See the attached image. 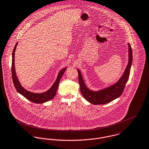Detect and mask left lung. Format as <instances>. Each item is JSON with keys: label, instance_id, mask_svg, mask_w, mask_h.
<instances>
[{"label": "left lung", "instance_id": "1", "mask_svg": "<svg viewBox=\"0 0 149 149\" xmlns=\"http://www.w3.org/2000/svg\"><path fill=\"white\" fill-rule=\"evenodd\" d=\"M128 45V62L121 78L113 85L105 88L98 91H93L88 88L86 85L81 72L78 69L80 92L83 97L94 105L106 104L120 96L123 92L125 86L128 80L132 62V51L130 43Z\"/></svg>", "mask_w": 149, "mask_h": 149}]
</instances>
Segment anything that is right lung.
Segmentation results:
<instances>
[{
  "label": "right lung",
  "instance_id": "add662e5",
  "mask_svg": "<svg viewBox=\"0 0 149 149\" xmlns=\"http://www.w3.org/2000/svg\"><path fill=\"white\" fill-rule=\"evenodd\" d=\"M18 43L15 46V48L13 50L12 52V80L15 86V87L17 90L18 92L22 95L23 96L25 97L27 100L29 101L34 102L35 104H42L45 102H47L51 100L53 98L56 96V92L57 91V89L58 87L59 83L60 81L61 78L65 72V71L66 70V68H65L62 69L58 73L57 78L53 83L52 86L49 89H48L47 91L40 93H33L30 91H27L25 88L22 87L21 84L19 83V81L16 75V73L15 71V53L16 51V47Z\"/></svg>",
  "mask_w": 149,
  "mask_h": 149
}]
</instances>
